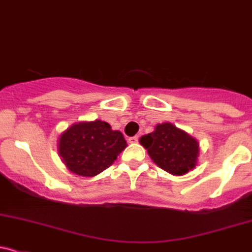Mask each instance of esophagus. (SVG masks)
I'll list each match as a JSON object with an SVG mask.
<instances>
[{
	"label": "esophagus",
	"mask_w": 252,
	"mask_h": 252,
	"mask_svg": "<svg viewBox=\"0 0 252 252\" xmlns=\"http://www.w3.org/2000/svg\"><path fill=\"white\" fill-rule=\"evenodd\" d=\"M128 141L130 142V144H136V142L139 141V136H131V137H129Z\"/></svg>",
	"instance_id": "34e87169"
}]
</instances>
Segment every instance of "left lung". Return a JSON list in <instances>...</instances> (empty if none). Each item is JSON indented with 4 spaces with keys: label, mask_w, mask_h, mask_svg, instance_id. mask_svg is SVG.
<instances>
[{
    "label": "left lung",
    "mask_w": 252,
    "mask_h": 252,
    "mask_svg": "<svg viewBox=\"0 0 252 252\" xmlns=\"http://www.w3.org/2000/svg\"><path fill=\"white\" fill-rule=\"evenodd\" d=\"M140 144L160 169L173 175H185L197 165L198 141L171 123L157 124L155 131L141 136Z\"/></svg>",
    "instance_id": "left-lung-1"
}]
</instances>
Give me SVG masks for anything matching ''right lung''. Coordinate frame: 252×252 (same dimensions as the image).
<instances>
[{"label": "right lung", "mask_w": 252, "mask_h": 252, "mask_svg": "<svg viewBox=\"0 0 252 252\" xmlns=\"http://www.w3.org/2000/svg\"><path fill=\"white\" fill-rule=\"evenodd\" d=\"M126 147L123 134L106 122H79L60 135L58 152L66 168L79 176L93 177L112 165Z\"/></svg>", "instance_id": "obj_1"}]
</instances>
